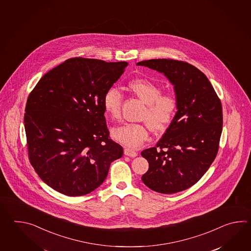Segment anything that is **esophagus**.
Returning <instances> with one entry per match:
<instances>
[{
    "mask_svg": "<svg viewBox=\"0 0 251 251\" xmlns=\"http://www.w3.org/2000/svg\"><path fill=\"white\" fill-rule=\"evenodd\" d=\"M124 152H125V154L126 155V156L132 157V158H134V157L137 156V152L135 151H133V150L130 149V148H125Z\"/></svg>",
    "mask_w": 251,
    "mask_h": 251,
    "instance_id": "obj_1",
    "label": "esophagus"
}]
</instances>
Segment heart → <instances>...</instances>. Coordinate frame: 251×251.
Instances as JSON below:
<instances>
[{
  "instance_id": "obj_1",
  "label": "heart",
  "mask_w": 251,
  "mask_h": 251,
  "mask_svg": "<svg viewBox=\"0 0 251 251\" xmlns=\"http://www.w3.org/2000/svg\"><path fill=\"white\" fill-rule=\"evenodd\" d=\"M127 89L146 104L142 120L144 124H126L113 128L112 138L130 148H137L149 138V126L155 133L165 131L171 126L177 110V100L172 93L161 94V88L147 79H133ZM122 93L117 88H109L103 98L105 112L114 119L120 118Z\"/></svg>"
}]
</instances>
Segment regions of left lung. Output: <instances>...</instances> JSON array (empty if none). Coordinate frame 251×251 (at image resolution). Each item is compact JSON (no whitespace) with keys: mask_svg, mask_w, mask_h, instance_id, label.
<instances>
[{"mask_svg":"<svg viewBox=\"0 0 251 251\" xmlns=\"http://www.w3.org/2000/svg\"><path fill=\"white\" fill-rule=\"evenodd\" d=\"M136 64L163 74L177 100L174 119L156 147L141 153L149 163L142 180L161 194L186 190L203 176L218 152L222 104L207 77L192 64L171 59Z\"/></svg>","mask_w":251,"mask_h":251,"instance_id":"obj_1","label":"left lung"}]
</instances>
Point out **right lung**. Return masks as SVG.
I'll use <instances>...</instances> for the list:
<instances>
[{
    "instance_id": "1",
    "label": "right lung",
    "mask_w": 251,
    "mask_h": 251,
    "mask_svg": "<svg viewBox=\"0 0 251 251\" xmlns=\"http://www.w3.org/2000/svg\"><path fill=\"white\" fill-rule=\"evenodd\" d=\"M127 65L68 59L29 94L24 115L29 160L55 191L68 197L92 192L123 156L122 146L108 138L103 98Z\"/></svg>"
}]
</instances>
